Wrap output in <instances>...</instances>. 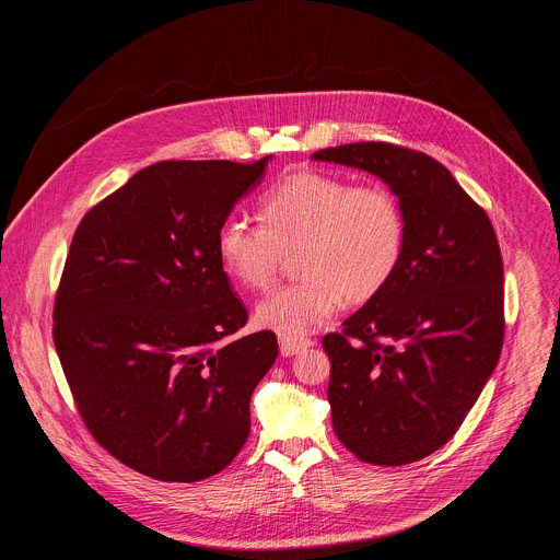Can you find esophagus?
I'll return each mask as SVG.
<instances>
[{"label": "esophagus", "instance_id": "obj_1", "mask_svg": "<svg viewBox=\"0 0 560 560\" xmlns=\"http://www.w3.org/2000/svg\"><path fill=\"white\" fill-rule=\"evenodd\" d=\"M312 346L310 339H301V337H279V350L283 357H294L303 350H307Z\"/></svg>", "mask_w": 560, "mask_h": 560}]
</instances>
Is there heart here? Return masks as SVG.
Segmentation results:
<instances>
[{
    "label": "heart",
    "instance_id": "b5f03b06",
    "mask_svg": "<svg viewBox=\"0 0 560 560\" xmlns=\"http://www.w3.org/2000/svg\"><path fill=\"white\" fill-rule=\"evenodd\" d=\"M261 225L230 217L217 230L221 268L248 288H268L285 253H296L299 283L283 285L255 307L257 326L279 337H303L328 322L343 296H376L401 266L406 214L383 184L354 186L348 177L299 171L259 203Z\"/></svg>",
    "mask_w": 560,
    "mask_h": 560
}]
</instances>
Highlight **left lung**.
Masks as SVG:
<instances>
[{
	"label": "left lung",
	"instance_id": "obj_1",
	"mask_svg": "<svg viewBox=\"0 0 560 560\" xmlns=\"http://www.w3.org/2000/svg\"><path fill=\"white\" fill-rule=\"evenodd\" d=\"M378 177L406 214L389 283L326 335L339 441L372 465H406L445 445L503 348V259L488 214L436 159L383 141L312 154Z\"/></svg>",
	"mask_w": 560,
	"mask_h": 560
}]
</instances>
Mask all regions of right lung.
Wrapping results in <instances>:
<instances>
[{"label":"right lung","mask_w":560,"mask_h":560,"mask_svg":"<svg viewBox=\"0 0 560 560\" xmlns=\"http://www.w3.org/2000/svg\"><path fill=\"white\" fill-rule=\"evenodd\" d=\"M270 159L148 166L72 236L52 314L66 381L91 434L159 481H201L238 454L279 354L270 330L228 339L248 312L217 257Z\"/></svg>","instance_id":"add662e5"}]
</instances>
